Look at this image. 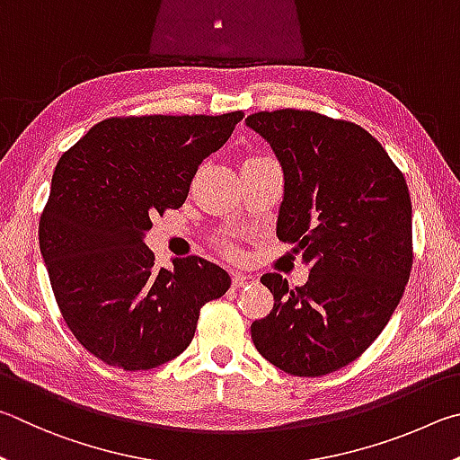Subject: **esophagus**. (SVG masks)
I'll return each mask as SVG.
<instances>
[{
    "instance_id": "esophagus-1",
    "label": "esophagus",
    "mask_w": 460,
    "mask_h": 460,
    "mask_svg": "<svg viewBox=\"0 0 460 460\" xmlns=\"http://www.w3.org/2000/svg\"><path fill=\"white\" fill-rule=\"evenodd\" d=\"M254 283H256L254 275H246V272H234V275H232V287L234 288H243Z\"/></svg>"
}]
</instances>
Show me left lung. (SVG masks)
<instances>
[{"instance_id":"1","label":"left lung","mask_w":460,"mask_h":460,"mask_svg":"<svg viewBox=\"0 0 460 460\" xmlns=\"http://www.w3.org/2000/svg\"><path fill=\"white\" fill-rule=\"evenodd\" d=\"M246 125L283 167L277 236L309 264L288 288L261 283L275 307L251 325L261 356L319 377L358 359L388 323L412 269V204L404 175L366 128L313 111L254 112Z\"/></svg>"}]
</instances>
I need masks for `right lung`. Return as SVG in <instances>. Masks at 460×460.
<instances>
[{"mask_svg":"<svg viewBox=\"0 0 460 460\" xmlns=\"http://www.w3.org/2000/svg\"><path fill=\"white\" fill-rule=\"evenodd\" d=\"M243 117H115L60 157L40 252L64 321L104 364L137 372L177 358L199 309L230 288L228 272L199 256L157 269L145 234L151 216L181 208L201 161Z\"/></svg>","mask_w":460,"mask_h":460,"instance_id":"1","label":"right lung"}]
</instances>
